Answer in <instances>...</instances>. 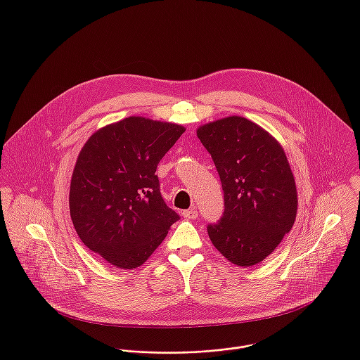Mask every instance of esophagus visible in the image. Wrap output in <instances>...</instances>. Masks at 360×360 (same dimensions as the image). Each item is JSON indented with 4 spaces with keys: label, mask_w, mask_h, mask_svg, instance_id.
I'll return each mask as SVG.
<instances>
[{
    "label": "esophagus",
    "mask_w": 360,
    "mask_h": 360,
    "mask_svg": "<svg viewBox=\"0 0 360 360\" xmlns=\"http://www.w3.org/2000/svg\"><path fill=\"white\" fill-rule=\"evenodd\" d=\"M183 216L186 219H197L198 217V212L195 209H187V210H183Z\"/></svg>",
    "instance_id": "1"
}]
</instances>
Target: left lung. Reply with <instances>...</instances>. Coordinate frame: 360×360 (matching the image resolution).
<instances>
[{"label":"left lung","instance_id":"left-lung-1","mask_svg":"<svg viewBox=\"0 0 360 360\" xmlns=\"http://www.w3.org/2000/svg\"><path fill=\"white\" fill-rule=\"evenodd\" d=\"M224 193L221 219L207 226L214 248L236 266L269 257L294 226L298 195L280 143L259 124L227 116L198 127Z\"/></svg>","mask_w":360,"mask_h":360}]
</instances>
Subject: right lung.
Segmentation results:
<instances>
[{
  "label": "right lung",
  "mask_w": 360,
  "mask_h": 360,
  "mask_svg": "<svg viewBox=\"0 0 360 360\" xmlns=\"http://www.w3.org/2000/svg\"><path fill=\"white\" fill-rule=\"evenodd\" d=\"M184 131L130 116L91 134L77 156L70 217L83 244L113 267H140L180 219L165 204L155 172Z\"/></svg>",
  "instance_id": "add662e5"
}]
</instances>
